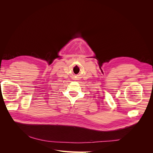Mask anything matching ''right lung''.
Instances as JSON below:
<instances>
[{
  "label": "right lung",
  "instance_id": "obj_1",
  "mask_svg": "<svg viewBox=\"0 0 153 153\" xmlns=\"http://www.w3.org/2000/svg\"><path fill=\"white\" fill-rule=\"evenodd\" d=\"M0 83H1V82H0Z\"/></svg>",
  "mask_w": 153,
  "mask_h": 153
}]
</instances>
